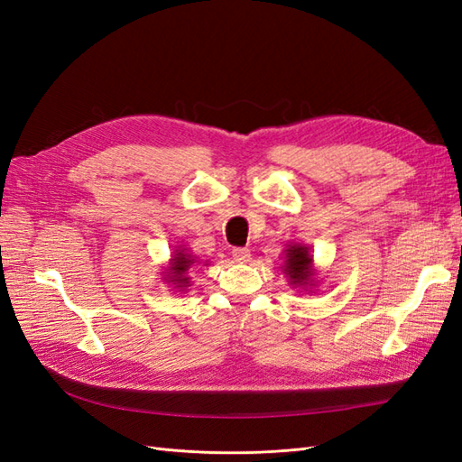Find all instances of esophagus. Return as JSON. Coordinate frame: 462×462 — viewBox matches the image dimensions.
Segmentation results:
<instances>
[{
	"label": "esophagus",
	"instance_id": "esophagus-1",
	"mask_svg": "<svg viewBox=\"0 0 462 462\" xmlns=\"http://www.w3.org/2000/svg\"><path fill=\"white\" fill-rule=\"evenodd\" d=\"M233 258L239 263L250 262V250L248 248H233Z\"/></svg>",
	"mask_w": 462,
	"mask_h": 462
}]
</instances>
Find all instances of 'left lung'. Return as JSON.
Returning <instances> with one entry per match:
<instances>
[{
  "mask_svg": "<svg viewBox=\"0 0 462 462\" xmlns=\"http://www.w3.org/2000/svg\"><path fill=\"white\" fill-rule=\"evenodd\" d=\"M283 253H285V262L282 270L287 275L289 283L295 289L310 292L312 287H316V270H314L310 248L300 243H295V245H289Z\"/></svg>",
  "mask_w": 462,
  "mask_h": 462,
  "instance_id": "obj_1",
  "label": "left lung"
}]
</instances>
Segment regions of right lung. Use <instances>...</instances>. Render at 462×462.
<instances>
[{
    "label": "right lung",
    "mask_w": 462,
    "mask_h": 462,
    "mask_svg": "<svg viewBox=\"0 0 462 462\" xmlns=\"http://www.w3.org/2000/svg\"><path fill=\"white\" fill-rule=\"evenodd\" d=\"M200 263L192 253H189L187 248L183 246H177L175 253L171 254L170 263H167L165 272H162L163 275V282L167 285H171L177 291H187L190 287V277H189V270L192 265ZM206 265V262H204Z\"/></svg>",
    "instance_id": "obj_1"
}]
</instances>
